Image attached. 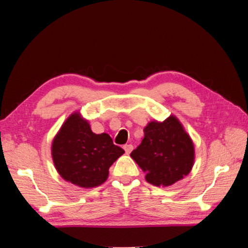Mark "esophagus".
I'll use <instances>...</instances> for the list:
<instances>
[{
    "label": "esophagus",
    "instance_id": "1",
    "mask_svg": "<svg viewBox=\"0 0 248 248\" xmlns=\"http://www.w3.org/2000/svg\"><path fill=\"white\" fill-rule=\"evenodd\" d=\"M124 150H125V152H126L127 155L131 154V151L133 150V145H132V144H125L124 145Z\"/></svg>",
    "mask_w": 248,
    "mask_h": 248
}]
</instances>
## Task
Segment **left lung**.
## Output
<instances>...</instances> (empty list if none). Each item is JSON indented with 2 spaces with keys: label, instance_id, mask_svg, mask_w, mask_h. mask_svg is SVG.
<instances>
[{
  "label": "left lung",
  "instance_id": "left-lung-1",
  "mask_svg": "<svg viewBox=\"0 0 248 248\" xmlns=\"http://www.w3.org/2000/svg\"><path fill=\"white\" fill-rule=\"evenodd\" d=\"M143 132V140L131 157L145 172L148 183L169 186L191 171L194 145L177 118L150 122Z\"/></svg>",
  "mask_w": 248,
  "mask_h": 248
}]
</instances>
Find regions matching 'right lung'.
Returning a JSON list of instances; mask_svg holds the SVG:
<instances>
[{"instance_id": "right-lung-1", "label": "right lung", "mask_w": 248, "mask_h": 248, "mask_svg": "<svg viewBox=\"0 0 248 248\" xmlns=\"http://www.w3.org/2000/svg\"><path fill=\"white\" fill-rule=\"evenodd\" d=\"M124 150L107 133L96 134L90 125L74 113L54 139L52 155L59 174L80 187H94L106 181L108 169Z\"/></svg>"}]
</instances>
